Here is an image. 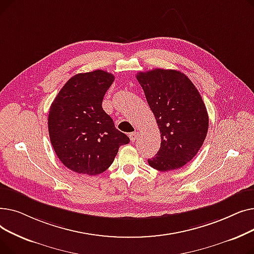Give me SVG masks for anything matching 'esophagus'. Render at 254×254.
<instances>
[{
	"label": "esophagus",
	"mask_w": 254,
	"mask_h": 254,
	"mask_svg": "<svg viewBox=\"0 0 254 254\" xmlns=\"http://www.w3.org/2000/svg\"><path fill=\"white\" fill-rule=\"evenodd\" d=\"M138 136H139V132L138 131H132V132H130V134L128 135V137H129L131 142H135L138 139Z\"/></svg>",
	"instance_id": "34e87169"
}]
</instances>
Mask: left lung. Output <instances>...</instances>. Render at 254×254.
<instances>
[{
	"label": "left lung",
	"instance_id": "8db88e82",
	"mask_svg": "<svg viewBox=\"0 0 254 254\" xmlns=\"http://www.w3.org/2000/svg\"><path fill=\"white\" fill-rule=\"evenodd\" d=\"M137 79L161 132V148L148 164L155 170H176L190 162L206 139V106L190 79L176 70L140 72Z\"/></svg>",
	"mask_w": 254,
	"mask_h": 254
}]
</instances>
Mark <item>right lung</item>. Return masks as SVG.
Returning <instances> with one entry per match:
<instances>
[{"instance_id":"add662e5","label":"right lung","mask_w":254,"mask_h":254,"mask_svg":"<svg viewBox=\"0 0 254 254\" xmlns=\"http://www.w3.org/2000/svg\"><path fill=\"white\" fill-rule=\"evenodd\" d=\"M114 76L103 70L70 78L52 102L50 142L60 161L78 174L98 175L108 169L120 146L129 143L102 107Z\"/></svg>"}]
</instances>
